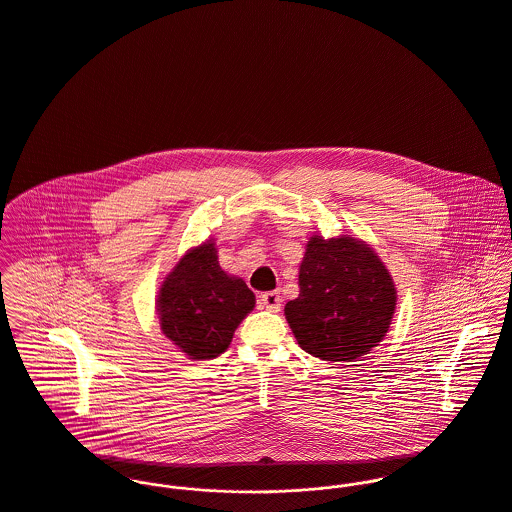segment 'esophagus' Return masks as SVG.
Masks as SVG:
<instances>
[{
	"label": "esophagus",
	"mask_w": 512,
	"mask_h": 512,
	"mask_svg": "<svg viewBox=\"0 0 512 512\" xmlns=\"http://www.w3.org/2000/svg\"><path fill=\"white\" fill-rule=\"evenodd\" d=\"M259 304H261V308H265V310H269V312H279V310H281V304H283V296H281V292L271 290V292L261 294Z\"/></svg>",
	"instance_id": "esophagus-1"
}]
</instances>
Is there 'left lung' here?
<instances>
[{"mask_svg": "<svg viewBox=\"0 0 512 512\" xmlns=\"http://www.w3.org/2000/svg\"><path fill=\"white\" fill-rule=\"evenodd\" d=\"M298 298L284 316L298 345L324 361H355L387 336L397 286L363 239L312 235L298 269Z\"/></svg>", "mask_w": 512, "mask_h": 512, "instance_id": "obj_1", "label": "left lung"}]
</instances>
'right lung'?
<instances>
[{"label": "right lung", "mask_w": 512, "mask_h": 512, "mask_svg": "<svg viewBox=\"0 0 512 512\" xmlns=\"http://www.w3.org/2000/svg\"><path fill=\"white\" fill-rule=\"evenodd\" d=\"M161 332L192 361L224 353L243 318L255 308V294L243 279L228 275L214 239L188 249L159 286Z\"/></svg>", "instance_id": "right-lung-1"}]
</instances>
